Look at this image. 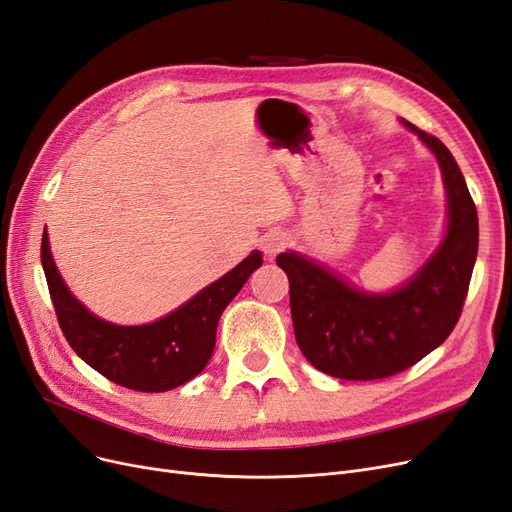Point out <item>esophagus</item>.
Returning <instances> with one entry per match:
<instances>
[{
  "instance_id": "1",
  "label": "esophagus",
  "mask_w": 512,
  "mask_h": 512,
  "mask_svg": "<svg viewBox=\"0 0 512 512\" xmlns=\"http://www.w3.org/2000/svg\"><path fill=\"white\" fill-rule=\"evenodd\" d=\"M287 246V238L282 232H270L261 238V249L268 257H276Z\"/></svg>"
}]
</instances>
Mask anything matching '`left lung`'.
<instances>
[{"label":"left lung","mask_w":512,"mask_h":512,"mask_svg":"<svg viewBox=\"0 0 512 512\" xmlns=\"http://www.w3.org/2000/svg\"><path fill=\"white\" fill-rule=\"evenodd\" d=\"M405 126L437 156L449 200L447 236L418 276L396 293L367 295L301 255L276 257L289 276L299 350L339 380H384L413 367L449 337L468 295L479 249L477 206L451 151L418 126Z\"/></svg>","instance_id":"left-lung-1"}]
</instances>
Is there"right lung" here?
<instances>
[{
	"label": "right lung",
	"mask_w": 512,
	"mask_h": 512,
	"mask_svg": "<svg viewBox=\"0 0 512 512\" xmlns=\"http://www.w3.org/2000/svg\"><path fill=\"white\" fill-rule=\"evenodd\" d=\"M255 251L238 266L202 289L173 314L143 327H118L92 316L75 299L42 236V266L59 327L86 365L109 382L137 392H166L196 377L213 356L221 312L261 266Z\"/></svg>",
	"instance_id": "1"
}]
</instances>
